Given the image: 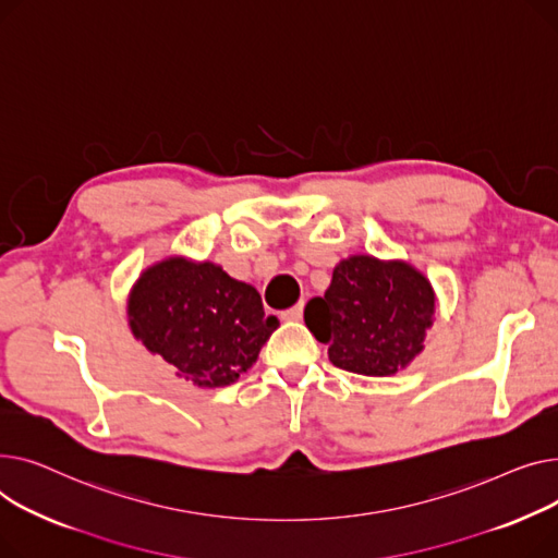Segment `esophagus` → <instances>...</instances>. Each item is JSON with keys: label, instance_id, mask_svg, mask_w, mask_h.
<instances>
[{"label": "esophagus", "instance_id": "esophagus-1", "mask_svg": "<svg viewBox=\"0 0 558 558\" xmlns=\"http://www.w3.org/2000/svg\"><path fill=\"white\" fill-rule=\"evenodd\" d=\"M283 319H290V322H300L302 317H304V302H300V304H294L292 308H288V311H283V315H281Z\"/></svg>", "mask_w": 558, "mask_h": 558}]
</instances>
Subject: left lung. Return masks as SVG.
<instances>
[{
    "label": "left lung",
    "instance_id": "obj_1",
    "mask_svg": "<svg viewBox=\"0 0 558 558\" xmlns=\"http://www.w3.org/2000/svg\"><path fill=\"white\" fill-rule=\"evenodd\" d=\"M437 292L408 260L353 254L333 268L324 298L306 304L308 331L329 344V360L353 374L391 376L405 369L433 329Z\"/></svg>",
    "mask_w": 558,
    "mask_h": 558
}]
</instances>
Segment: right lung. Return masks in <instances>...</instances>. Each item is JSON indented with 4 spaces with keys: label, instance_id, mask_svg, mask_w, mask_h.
Segmentation results:
<instances>
[{
    "label": "right lung",
    "instance_id": "obj_1",
    "mask_svg": "<svg viewBox=\"0 0 558 558\" xmlns=\"http://www.w3.org/2000/svg\"><path fill=\"white\" fill-rule=\"evenodd\" d=\"M128 324L178 378L198 387L239 380L279 326L254 286L211 260L169 256L148 266L128 294Z\"/></svg>",
    "mask_w": 558,
    "mask_h": 558
}]
</instances>
